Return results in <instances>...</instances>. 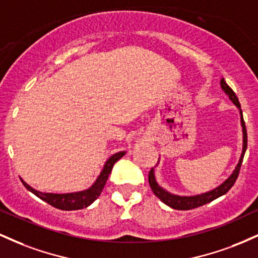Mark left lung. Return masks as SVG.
Masks as SVG:
<instances>
[{"mask_svg":"<svg viewBox=\"0 0 258 258\" xmlns=\"http://www.w3.org/2000/svg\"><path fill=\"white\" fill-rule=\"evenodd\" d=\"M221 87L222 90L224 91V93L229 97V99L236 105V108L239 109V112H240V122L242 127V152H241L240 159H239L238 165L235 166V170L233 171V173L230 174V176L228 177L222 184L216 186V188L212 189V190L206 191V193H203V194L193 195V197H180V195L170 193V191H167L166 189L160 186L155 179L154 168H152L148 178H149V184H150V188H152L153 193L155 194L156 197L162 201V203L166 204L167 206L172 207L174 210H191V209H195V207H199V206L205 205V204L211 203V201H214L215 199H217V198H220L222 195L226 194L227 191L234 185V183H235V180L239 176V171H240L242 159H244L245 152H246V148H247L246 127H245L244 117H242V111L240 109V103H239L238 97L235 96V93H234L232 88L227 85V82L224 81V79H221Z\"/></svg>","mask_w":258,"mask_h":258,"instance_id":"1","label":"left lung"}]
</instances>
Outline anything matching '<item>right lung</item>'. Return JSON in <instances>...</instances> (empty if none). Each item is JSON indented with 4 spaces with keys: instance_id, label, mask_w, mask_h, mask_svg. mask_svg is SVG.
<instances>
[{
    "instance_id": "add662e5",
    "label": "right lung",
    "mask_w": 258,
    "mask_h": 258,
    "mask_svg": "<svg viewBox=\"0 0 258 258\" xmlns=\"http://www.w3.org/2000/svg\"><path fill=\"white\" fill-rule=\"evenodd\" d=\"M126 152H119L114 155H111L110 158L105 161L103 170L100 171L99 176L97 177L96 182L92 184L88 189L81 191H75V193H67V194H53V193H42V191H38L36 189H34L30 186L28 183H25L24 180L20 178L22 183L28 190H30L32 194L36 195L37 198H40L41 200L46 201L47 204L52 205L53 207L59 210H64V211H73V210H81L85 207L90 206L97 198L99 197L102 193L103 188H104L106 180H108L109 174H110L112 166L115 165V162L117 160L122 158L125 155Z\"/></svg>"
}]
</instances>
